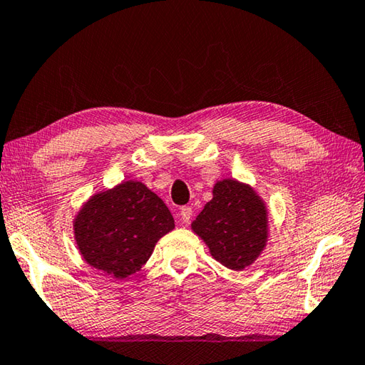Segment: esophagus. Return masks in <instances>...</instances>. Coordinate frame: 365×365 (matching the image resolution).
Wrapping results in <instances>:
<instances>
[{
	"label": "esophagus",
	"instance_id": "obj_1",
	"mask_svg": "<svg viewBox=\"0 0 365 365\" xmlns=\"http://www.w3.org/2000/svg\"><path fill=\"white\" fill-rule=\"evenodd\" d=\"M180 217H181V221L184 224H187L190 221V217H192V208H190V206H181Z\"/></svg>",
	"mask_w": 365,
	"mask_h": 365
}]
</instances>
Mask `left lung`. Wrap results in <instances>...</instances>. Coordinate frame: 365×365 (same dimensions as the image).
I'll list each match as a JSON object with an SVG mask.
<instances>
[{"label": "left lung", "instance_id": "1", "mask_svg": "<svg viewBox=\"0 0 365 365\" xmlns=\"http://www.w3.org/2000/svg\"><path fill=\"white\" fill-rule=\"evenodd\" d=\"M267 210L247 184L222 180L212 198L192 222V230L210 247L211 256L230 270H243L259 257L268 235Z\"/></svg>", "mask_w": 365, "mask_h": 365}]
</instances>
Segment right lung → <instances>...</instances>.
Instances as JSON below:
<instances>
[{
    "label": "right lung",
    "mask_w": 365,
    "mask_h": 365,
    "mask_svg": "<svg viewBox=\"0 0 365 365\" xmlns=\"http://www.w3.org/2000/svg\"><path fill=\"white\" fill-rule=\"evenodd\" d=\"M173 229L167 205L140 181L93 195L74 219L76 245L86 262L118 279L138 272Z\"/></svg>",
    "instance_id": "obj_1"
}]
</instances>
